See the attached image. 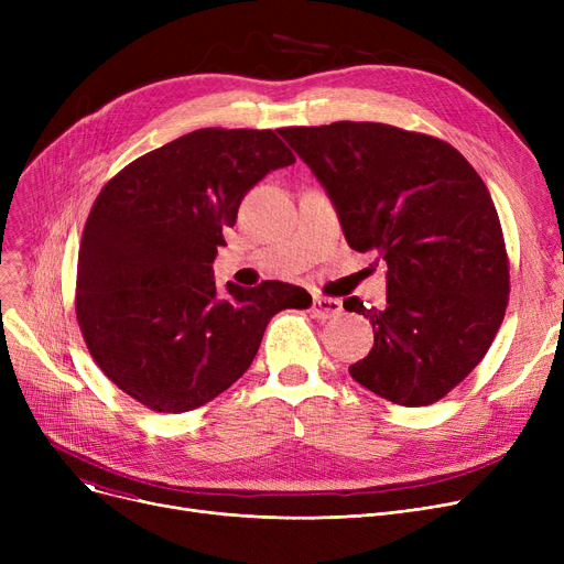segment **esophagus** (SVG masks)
Instances as JSON below:
<instances>
[{
	"label": "esophagus",
	"mask_w": 564,
	"mask_h": 564,
	"mask_svg": "<svg viewBox=\"0 0 564 564\" xmlns=\"http://www.w3.org/2000/svg\"><path fill=\"white\" fill-rule=\"evenodd\" d=\"M313 317L317 319H332L343 313V302L340 300H329V297H313L311 306Z\"/></svg>",
	"instance_id": "obj_1"
}]
</instances>
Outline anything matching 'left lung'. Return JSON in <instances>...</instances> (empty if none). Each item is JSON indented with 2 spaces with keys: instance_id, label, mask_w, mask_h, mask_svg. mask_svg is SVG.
Wrapping results in <instances>:
<instances>
[{
  "instance_id": "8db88e82",
  "label": "left lung",
  "mask_w": 564,
  "mask_h": 564,
  "mask_svg": "<svg viewBox=\"0 0 564 564\" xmlns=\"http://www.w3.org/2000/svg\"><path fill=\"white\" fill-rule=\"evenodd\" d=\"M332 198L354 251L387 262V304L370 317L375 345L349 375L375 395L425 406L487 354L510 294L506 240L494 200L446 141L383 123L283 128Z\"/></svg>"
}]
</instances>
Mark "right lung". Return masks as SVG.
Masks as SVG:
<instances>
[{"mask_svg":"<svg viewBox=\"0 0 564 564\" xmlns=\"http://www.w3.org/2000/svg\"><path fill=\"white\" fill-rule=\"evenodd\" d=\"M294 155L272 130L203 128L141 155L98 194L77 260V322L118 389L183 413L240 379L270 319L308 308L297 285L217 290L224 226L267 173Z\"/></svg>","mask_w":564,"mask_h":564,"instance_id":"right-lung-1","label":"right lung"}]
</instances>
